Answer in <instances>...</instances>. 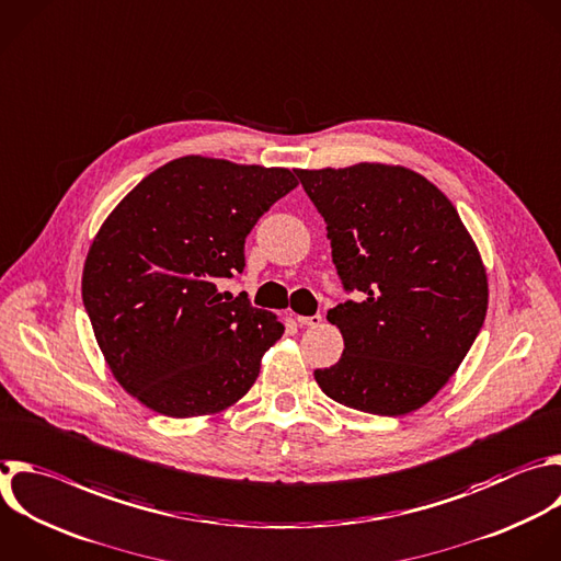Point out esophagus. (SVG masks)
Instances as JSON below:
<instances>
[{"mask_svg": "<svg viewBox=\"0 0 561 561\" xmlns=\"http://www.w3.org/2000/svg\"><path fill=\"white\" fill-rule=\"evenodd\" d=\"M297 321H299V325H310V328H317V325H321V321H323V317L317 312V314H310V317H304V314H299L297 317Z\"/></svg>", "mask_w": 561, "mask_h": 561, "instance_id": "1", "label": "esophagus"}]
</instances>
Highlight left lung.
Returning a JSON list of instances; mask_svg holds the SVG:
<instances>
[{
    "label": "left lung",
    "instance_id": "8db88e82",
    "mask_svg": "<svg viewBox=\"0 0 561 561\" xmlns=\"http://www.w3.org/2000/svg\"><path fill=\"white\" fill-rule=\"evenodd\" d=\"M321 214L343 290L328 310L341 358L314 369L332 401L377 416L423 408L449 381L486 314V273L458 211L423 175L388 164L297 169Z\"/></svg>",
    "mask_w": 561,
    "mask_h": 561
}]
</instances>
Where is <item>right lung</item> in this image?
<instances>
[{"mask_svg":"<svg viewBox=\"0 0 561 561\" xmlns=\"http://www.w3.org/2000/svg\"><path fill=\"white\" fill-rule=\"evenodd\" d=\"M297 178L288 169L184 156L142 178L103 222L83 306L116 381L149 410L192 419L242 399L284 323L220 293L244 242Z\"/></svg>","mask_w":561,"mask_h":561,"instance_id":"right-lung-1","label":"right lung"}]
</instances>
